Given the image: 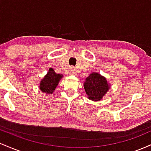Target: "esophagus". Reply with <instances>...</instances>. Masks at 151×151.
Returning <instances> with one entry per match:
<instances>
[{"label":"esophagus","instance_id":"1","mask_svg":"<svg viewBox=\"0 0 151 151\" xmlns=\"http://www.w3.org/2000/svg\"><path fill=\"white\" fill-rule=\"evenodd\" d=\"M69 73L70 74H74L75 72H74V67H71L70 68V72H69Z\"/></svg>","mask_w":151,"mask_h":151}]
</instances>
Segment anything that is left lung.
Masks as SVG:
<instances>
[{
  "mask_svg": "<svg viewBox=\"0 0 151 151\" xmlns=\"http://www.w3.org/2000/svg\"><path fill=\"white\" fill-rule=\"evenodd\" d=\"M84 87L90 100L100 101L110 88L106 79L97 72H92L84 82Z\"/></svg>",
  "mask_w": 151,
  "mask_h": 151,
  "instance_id": "obj_1",
  "label": "left lung"
}]
</instances>
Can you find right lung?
<instances>
[{
    "label": "right lung",
    "instance_id": "obj_1",
    "mask_svg": "<svg viewBox=\"0 0 151 151\" xmlns=\"http://www.w3.org/2000/svg\"><path fill=\"white\" fill-rule=\"evenodd\" d=\"M62 77V74L55 73L52 68H50L47 74L40 83V89L44 93H52Z\"/></svg>",
    "mask_w": 151,
    "mask_h": 151
}]
</instances>
